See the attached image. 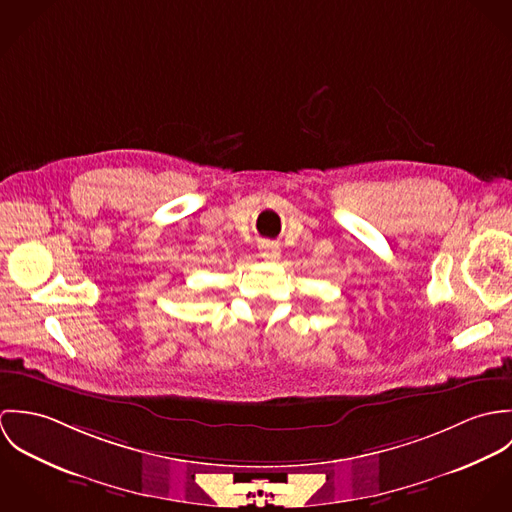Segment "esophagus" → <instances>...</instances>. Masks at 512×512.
<instances>
[{"label": "esophagus", "instance_id": "esophagus-1", "mask_svg": "<svg viewBox=\"0 0 512 512\" xmlns=\"http://www.w3.org/2000/svg\"><path fill=\"white\" fill-rule=\"evenodd\" d=\"M260 256L266 260H278L280 258V244L264 240L260 242Z\"/></svg>", "mask_w": 512, "mask_h": 512}]
</instances>
